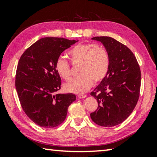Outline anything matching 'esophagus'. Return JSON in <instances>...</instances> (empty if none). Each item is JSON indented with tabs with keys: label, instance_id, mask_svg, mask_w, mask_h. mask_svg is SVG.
Segmentation results:
<instances>
[{
	"label": "esophagus",
	"instance_id": "1",
	"mask_svg": "<svg viewBox=\"0 0 157 157\" xmlns=\"http://www.w3.org/2000/svg\"><path fill=\"white\" fill-rule=\"evenodd\" d=\"M87 95H85V94H80V95H78V98H80V99H82V98H86Z\"/></svg>",
	"mask_w": 157,
	"mask_h": 157
}]
</instances>
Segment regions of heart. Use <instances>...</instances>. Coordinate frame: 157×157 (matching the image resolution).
I'll use <instances>...</instances> for the list:
<instances>
[{
	"label": "heart",
	"mask_w": 157,
	"mask_h": 157,
	"mask_svg": "<svg viewBox=\"0 0 157 157\" xmlns=\"http://www.w3.org/2000/svg\"><path fill=\"white\" fill-rule=\"evenodd\" d=\"M73 65H78L79 76L64 85L66 91L83 94L94 84L102 82L107 76L110 64L109 53L105 48L93 44H79L68 52ZM55 70L61 78L69 80L71 78V66L64 58L58 57Z\"/></svg>",
	"instance_id": "obj_1"
}]
</instances>
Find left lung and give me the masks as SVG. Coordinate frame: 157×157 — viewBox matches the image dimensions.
Instances as JSON below:
<instances>
[{"label":"left lung","mask_w":157,"mask_h":157,"mask_svg":"<svg viewBox=\"0 0 157 157\" xmlns=\"http://www.w3.org/2000/svg\"><path fill=\"white\" fill-rule=\"evenodd\" d=\"M109 53L107 76L91 93L98 107L90 114L98 125L113 127L128 118L139 98L141 73L136 57L129 48L109 36H95Z\"/></svg>","instance_id":"1"}]
</instances>
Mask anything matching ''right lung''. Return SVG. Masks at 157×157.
<instances>
[{
	"instance_id": "right-lung-1",
	"label": "right lung",
	"mask_w": 157,
	"mask_h": 157,
	"mask_svg": "<svg viewBox=\"0 0 157 157\" xmlns=\"http://www.w3.org/2000/svg\"><path fill=\"white\" fill-rule=\"evenodd\" d=\"M77 41L44 37L29 47L18 61L15 80L18 99L26 115L37 125H59L76 100L75 94H56L62 80L55 65L60 55Z\"/></svg>"
}]
</instances>
